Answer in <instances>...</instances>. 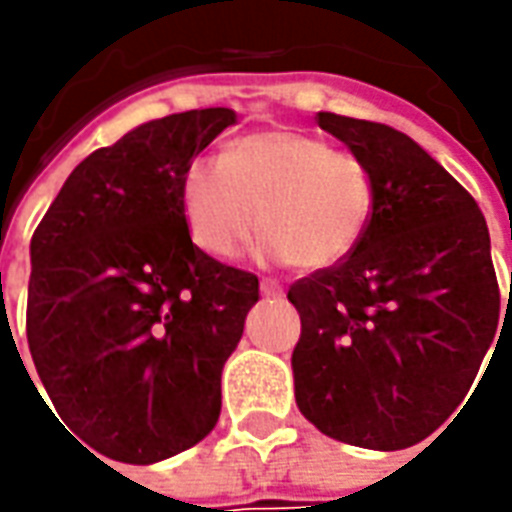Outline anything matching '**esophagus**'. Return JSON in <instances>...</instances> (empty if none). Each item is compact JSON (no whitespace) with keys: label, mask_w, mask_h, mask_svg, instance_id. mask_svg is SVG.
Returning <instances> with one entry per match:
<instances>
[{"label":"esophagus","mask_w":512,"mask_h":512,"mask_svg":"<svg viewBox=\"0 0 512 512\" xmlns=\"http://www.w3.org/2000/svg\"><path fill=\"white\" fill-rule=\"evenodd\" d=\"M262 293L270 296V299H276V296H282V285L273 282V279H262Z\"/></svg>","instance_id":"34e87169"}]
</instances>
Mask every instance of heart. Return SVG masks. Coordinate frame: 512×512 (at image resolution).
Instances as JSON below:
<instances>
[{"instance_id": "1", "label": "heart", "mask_w": 512, "mask_h": 512, "mask_svg": "<svg viewBox=\"0 0 512 512\" xmlns=\"http://www.w3.org/2000/svg\"><path fill=\"white\" fill-rule=\"evenodd\" d=\"M179 202L190 239L213 259H233L259 227L267 259L325 270L362 242L373 182L359 156L302 130L270 128L236 139L222 162L193 159Z\"/></svg>"}]
</instances>
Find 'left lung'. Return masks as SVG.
<instances>
[{
	"label": "left lung",
	"mask_w": 512,
	"mask_h": 512,
	"mask_svg": "<svg viewBox=\"0 0 512 512\" xmlns=\"http://www.w3.org/2000/svg\"><path fill=\"white\" fill-rule=\"evenodd\" d=\"M319 128L364 162L373 216L347 259L287 290L296 404L336 442L402 450L456 413L502 325L490 233L410 136L325 110Z\"/></svg>",
	"instance_id": "8db88e82"
}]
</instances>
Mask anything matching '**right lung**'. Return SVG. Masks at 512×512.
Wrapping results in <instances>:
<instances>
[{
	"label": "right lung",
	"instance_id": "obj_1",
	"mask_svg": "<svg viewBox=\"0 0 512 512\" xmlns=\"http://www.w3.org/2000/svg\"><path fill=\"white\" fill-rule=\"evenodd\" d=\"M236 110L173 113L82 159L30 239L28 344L50 402L113 462L153 464L219 422L253 273L190 242L185 168Z\"/></svg>",
	"mask_w": 512,
	"mask_h": 512
}]
</instances>
